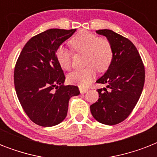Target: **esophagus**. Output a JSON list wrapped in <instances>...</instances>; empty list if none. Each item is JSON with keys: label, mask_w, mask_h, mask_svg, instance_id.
I'll return each instance as SVG.
<instances>
[{"label": "esophagus", "mask_w": 157, "mask_h": 157, "mask_svg": "<svg viewBox=\"0 0 157 157\" xmlns=\"http://www.w3.org/2000/svg\"><path fill=\"white\" fill-rule=\"evenodd\" d=\"M87 91H88V90H87V89L81 88V87L80 88V92H81V94H85V93H86Z\"/></svg>", "instance_id": "34e87169"}]
</instances>
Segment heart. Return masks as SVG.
<instances>
[{"label":"heart","instance_id":"b5f03b06","mask_svg":"<svg viewBox=\"0 0 157 157\" xmlns=\"http://www.w3.org/2000/svg\"><path fill=\"white\" fill-rule=\"evenodd\" d=\"M69 45L76 53L85 54L84 64L86 68L76 70L67 76V81L81 87H86L95 78L96 70L99 72L106 71L113 60L112 44L106 38H98L87 31H80L71 40ZM58 63L64 70L71 67L72 54L65 48L59 47L55 53Z\"/></svg>","mask_w":157,"mask_h":157}]
</instances>
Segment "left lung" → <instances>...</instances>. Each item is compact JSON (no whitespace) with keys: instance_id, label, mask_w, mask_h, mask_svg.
Here are the masks:
<instances>
[{"instance_id":"1","label":"left lung","mask_w":157,"mask_h":157,"mask_svg":"<svg viewBox=\"0 0 157 157\" xmlns=\"http://www.w3.org/2000/svg\"><path fill=\"white\" fill-rule=\"evenodd\" d=\"M96 33L107 37L114 55L109 68L96 81L106 87L97 90L99 98L90 107L96 121L113 125L126 119L138 103L144 89L145 70L139 51L129 39L108 29Z\"/></svg>"}]
</instances>
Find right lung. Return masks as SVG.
<instances>
[{
    "label": "right lung",
    "instance_id": "obj_1",
    "mask_svg": "<svg viewBox=\"0 0 157 157\" xmlns=\"http://www.w3.org/2000/svg\"><path fill=\"white\" fill-rule=\"evenodd\" d=\"M76 29L52 28L33 36L18 57L13 73L21 106L35 124L50 127L67 117L69 99L79 95L76 86H64L65 76L55 58L57 49Z\"/></svg>",
    "mask_w": 157,
    "mask_h": 157
}]
</instances>
